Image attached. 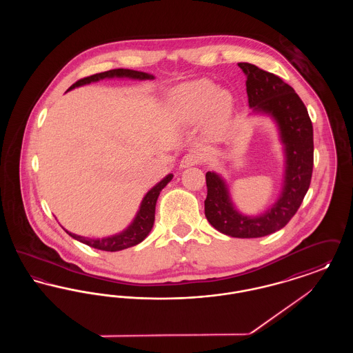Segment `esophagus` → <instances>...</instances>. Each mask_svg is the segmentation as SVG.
<instances>
[{"instance_id": "1", "label": "esophagus", "mask_w": 353, "mask_h": 353, "mask_svg": "<svg viewBox=\"0 0 353 353\" xmlns=\"http://www.w3.org/2000/svg\"><path fill=\"white\" fill-rule=\"evenodd\" d=\"M201 161V156L199 153H188L185 154L184 157L181 159V163H180V167L181 168H188V167H193L196 164H199Z\"/></svg>"}]
</instances>
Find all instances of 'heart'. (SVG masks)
I'll return each instance as SVG.
<instances>
[{
  "label": "heart",
  "mask_w": 353,
  "mask_h": 353,
  "mask_svg": "<svg viewBox=\"0 0 353 353\" xmlns=\"http://www.w3.org/2000/svg\"><path fill=\"white\" fill-rule=\"evenodd\" d=\"M172 103L185 121H197L208 114L212 130L223 128L234 108L232 94L219 90V85L209 79L180 85L172 94Z\"/></svg>",
  "instance_id": "heart-1"
}]
</instances>
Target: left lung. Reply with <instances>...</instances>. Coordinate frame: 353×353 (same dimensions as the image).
<instances>
[{
    "instance_id": "1",
    "label": "left lung",
    "mask_w": 353,
    "mask_h": 353,
    "mask_svg": "<svg viewBox=\"0 0 353 353\" xmlns=\"http://www.w3.org/2000/svg\"><path fill=\"white\" fill-rule=\"evenodd\" d=\"M238 66L248 77L246 91L252 111L270 115L278 124L285 145V181L278 201L263 214L249 217L235 209L223 179L208 172L205 216L223 234L259 238L285 228L298 212L312 176L314 130L304 103L291 85L252 63L241 62Z\"/></svg>"
}]
</instances>
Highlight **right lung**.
<instances>
[{"label":"right lung","mask_w":353,"mask_h":353,"mask_svg":"<svg viewBox=\"0 0 353 353\" xmlns=\"http://www.w3.org/2000/svg\"><path fill=\"white\" fill-rule=\"evenodd\" d=\"M105 78H130V79H139V81H144V79H153V75L143 72V71H134V70H128V68H115V70H110V71H104L99 72L91 77H87L83 79H79L78 82L72 84L68 91L84 85V84L91 83V82H98L101 79ZM173 174H168L167 177H164L159 184L154 185L151 190L145 194V197L143 199V201L140 203V209L136 214L132 223L123 230L119 234L111 235L107 238H87V236H81V235L72 234L66 230L70 236H72L74 239L82 242L84 245H88L90 248L103 250V252H119V250H124L128 248H132L134 245L140 243L141 241L145 239V236L150 234L154 222V209H156V201L159 199L160 192L165 188V185L168 184L172 180Z\"/></svg>","instance_id":"obj_1"}]
</instances>
